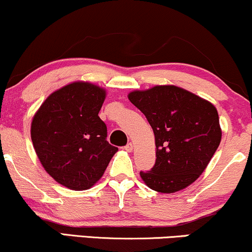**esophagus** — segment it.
I'll return each mask as SVG.
<instances>
[{"label":"esophagus","instance_id":"esophagus-1","mask_svg":"<svg viewBox=\"0 0 252 252\" xmlns=\"http://www.w3.org/2000/svg\"><path fill=\"white\" fill-rule=\"evenodd\" d=\"M123 149L126 150V151H128V153H131L132 149H134V144H132V143H128V144L126 145V147L123 148Z\"/></svg>","mask_w":252,"mask_h":252}]
</instances>
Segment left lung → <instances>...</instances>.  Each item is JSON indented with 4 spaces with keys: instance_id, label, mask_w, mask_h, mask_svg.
Wrapping results in <instances>:
<instances>
[{
    "instance_id": "left-lung-1",
    "label": "left lung",
    "mask_w": 252,
    "mask_h": 252,
    "mask_svg": "<svg viewBox=\"0 0 252 252\" xmlns=\"http://www.w3.org/2000/svg\"><path fill=\"white\" fill-rule=\"evenodd\" d=\"M129 101L154 130L156 162L141 171L150 189L174 193L192 184L205 170L222 138L217 109L207 99L176 86L135 90Z\"/></svg>"
}]
</instances>
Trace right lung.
Wrapping results in <instances>:
<instances>
[{
	"instance_id": "obj_1",
	"label": "right lung",
	"mask_w": 252,
	"mask_h": 252,
	"mask_svg": "<svg viewBox=\"0 0 252 252\" xmlns=\"http://www.w3.org/2000/svg\"><path fill=\"white\" fill-rule=\"evenodd\" d=\"M107 93L77 81L47 97L32 121V145L44 170L71 190H87L104 174L118 148L99 118Z\"/></svg>"
}]
</instances>
